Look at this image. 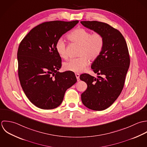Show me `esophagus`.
Masks as SVG:
<instances>
[{
	"instance_id": "obj_1",
	"label": "esophagus",
	"mask_w": 147,
	"mask_h": 147,
	"mask_svg": "<svg viewBox=\"0 0 147 147\" xmlns=\"http://www.w3.org/2000/svg\"><path fill=\"white\" fill-rule=\"evenodd\" d=\"M76 78H77V81H80V74L77 73V74H76Z\"/></svg>"
}]
</instances>
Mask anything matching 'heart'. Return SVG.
<instances>
[{
	"mask_svg": "<svg viewBox=\"0 0 147 147\" xmlns=\"http://www.w3.org/2000/svg\"><path fill=\"white\" fill-rule=\"evenodd\" d=\"M68 38L72 42L80 45L78 58L72 59L63 64L66 70L74 73L83 71L88 65V59L94 61L100 56L104 46V38L99 33H91L88 30L78 28L71 31ZM56 50L62 59H66L67 55L66 44L62 39H59L56 43Z\"/></svg>",
	"mask_w": 147,
	"mask_h": 147,
	"instance_id": "obj_1",
	"label": "heart"
}]
</instances>
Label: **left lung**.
Wrapping results in <instances>:
<instances>
[{
    "instance_id": "obj_1",
    "label": "left lung",
    "mask_w": 147,
    "mask_h": 147,
    "mask_svg": "<svg viewBox=\"0 0 147 147\" xmlns=\"http://www.w3.org/2000/svg\"><path fill=\"white\" fill-rule=\"evenodd\" d=\"M81 23L104 38L103 50L91 66L98 78L86 73L80 76V80L88 85L81 100L89 109L104 110L116 100L124 87L130 63L127 45L122 34L108 24L97 21Z\"/></svg>"
}]
</instances>
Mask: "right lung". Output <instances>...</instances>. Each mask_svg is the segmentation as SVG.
Listing matches in <instances>:
<instances>
[{"instance_id":"1","label":"right lung","mask_w":147,"mask_h":147,"mask_svg":"<svg viewBox=\"0 0 147 147\" xmlns=\"http://www.w3.org/2000/svg\"><path fill=\"white\" fill-rule=\"evenodd\" d=\"M79 22L52 21L30 30L18 51V75L22 88L36 107L51 110L59 106L65 91L77 82L73 71H58L61 58L56 43Z\"/></svg>"}]
</instances>
